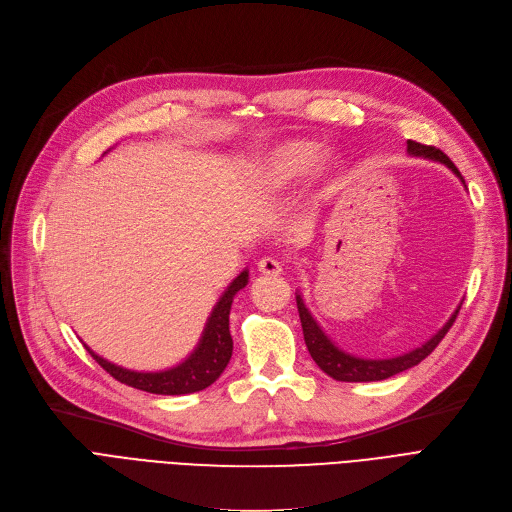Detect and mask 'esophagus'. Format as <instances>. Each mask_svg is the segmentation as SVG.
<instances>
[{
	"label": "esophagus",
	"mask_w": 512,
	"mask_h": 512,
	"mask_svg": "<svg viewBox=\"0 0 512 512\" xmlns=\"http://www.w3.org/2000/svg\"><path fill=\"white\" fill-rule=\"evenodd\" d=\"M257 270L265 276H278V274H282V263L274 257H263L257 263Z\"/></svg>",
	"instance_id": "obj_1"
}]
</instances>
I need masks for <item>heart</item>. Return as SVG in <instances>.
<instances>
[{
	"instance_id": "b5f03b06",
	"label": "heart",
	"mask_w": 512,
	"mask_h": 512,
	"mask_svg": "<svg viewBox=\"0 0 512 512\" xmlns=\"http://www.w3.org/2000/svg\"><path fill=\"white\" fill-rule=\"evenodd\" d=\"M319 157V145L309 139H288L276 143L272 149H267L259 164H257V178L267 188H284L292 182L303 178L313 161ZM332 164L330 157H324L319 164V170L324 172Z\"/></svg>"
}]
</instances>
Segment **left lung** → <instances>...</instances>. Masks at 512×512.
<instances>
[{
	"instance_id": "obj_1",
	"label": "left lung",
	"mask_w": 512,
	"mask_h": 512,
	"mask_svg": "<svg viewBox=\"0 0 512 512\" xmlns=\"http://www.w3.org/2000/svg\"><path fill=\"white\" fill-rule=\"evenodd\" d=\"M407 151L413 157H423V159H432V161H440L444 164L452 174H456L461 178V182L465 184L461 172L456 170V166L450 161L448 155H444L440 149L429 147V145H421L415 141H407ZM297 307H299V317H301V326H303V336H305V344L309 348V355L313 357V361L319 365V369L328 373L330 378L338 380V382H378V380H388L392 375L407 371L415 365H419L427 355H432L434 348L440 344V340L446 336V332L452 328L456 315H459V309L450 315V319L446 324L429 338L427 342H423L421 346L413 348V351L398 355L392 359H363V357H355L344 353L342 348H338L330 336L321 330V326L313 319L311 311L307 309L301 292H297Z\"/></svg>"
}]
</instances>
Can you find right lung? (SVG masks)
I'll return each mask as SVG.
<instances>
[{
  "label": "right lung",
  "instance_id": "obj_1",
  "mask_svg": "<svg viewBox=\"0 0 512 512\" xmlns=\"http://www.w3.org/2000/svg\"><path fill=\"white\" fill-rule=\"evenodd\" d=\"M249 282V270H242L232 284L226 288V292L215 303L211 315L207 317V324L203 328L201 340L195 346V351L188 355L182 363L164 369V371H134L120 367L112 361H107L93 353L87 346L91 357L116 378L118 382L132 386L143 392L151 394H166V396H178V394H193L199 390H205L224 373L226 365L232 357V336H230V307L236 294L247 286Z\"/></svg>",
  "mask_w": 512,
  "mask_h": 512
}]
</instances>
